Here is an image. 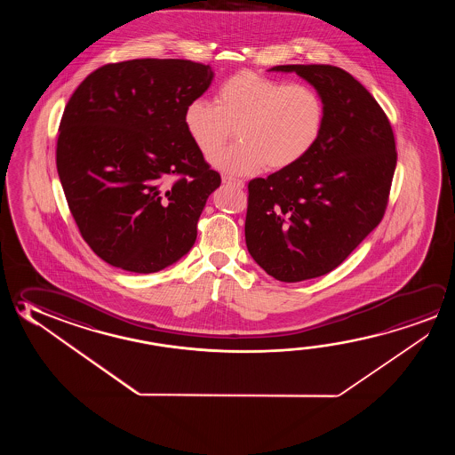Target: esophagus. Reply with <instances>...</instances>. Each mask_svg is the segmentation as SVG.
<instances>
[{"label":"esophagus","mask_w":455,"mask_h":455,"mask_svg":"<svg viewBox=\"0 0 455 455\" xmlns=\"http://www.w3.org/2000/svg\"><path fill=\"white\" fill-rule=\"evenodd\" d=\"M222 180H224V184H230V186L239 187V188L244 187V180L233 178V176H228V174H224Z\"/></svg>","instance_id":"34e87169"}]
</instances>
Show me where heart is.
Returning <instances> with one entry per match:
<instances>
[{
	"instance_id": "obj_1",
	"label": "heart",
	"mask_w": 455,
	"mask_h": 455,
	"mask_svg": "<svg viewBox=\"0 0 455 455\" xmlns=\"http://www.w3.org/2000/svg\"><path fill=\"white\" fill-rule=\"evenodd\" d=\"M325 103L313 85L239 71L219 84L214 103L196 98L184 125L196 149L212 156L233 136L239 141L212 158L231 174L285 170L303 160L321 138Z\"/></svg>"
}]
</instances>
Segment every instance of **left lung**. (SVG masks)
Returning <instances> with one entry per match:
<instances>
[{"instance_id": "left-lung-1", "label": "left lung", "mask_w": 455, "mask_h": 455, "mask_svg": "<svg viewBox=\"0 0 455 455\" xmlns=\"http://www.w3.org/2000/svg\"><path fill=\"white\" fill-rule=\"evenodd\" d=\"M313 84L325 124L291 168L247 186L246 244L281 283L327 275L379 225L396 166L392 125L371 93L331 65H279Z\"/></svg>"}]
</instances>
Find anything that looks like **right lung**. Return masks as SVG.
Here are the masks:
<instances>
[{
  "instance_id": "1",
  "label": "right lung",
  "mask_w": 455,
  "mask_h": 455,
  "mask_svg": "<svg viewBox=\"0 0 455 455\" xmlns=\"http://www.w3.org/2000/svg\"><path fill=\"white\" fill-rule=\"evenodd\" d=\"M211 81V68L192 60L108 63L65 106L59 178L85 243L112 267L156 273L194 246L220 174L190 140L184 111Z\"/></svg>"
}]
</instances>
